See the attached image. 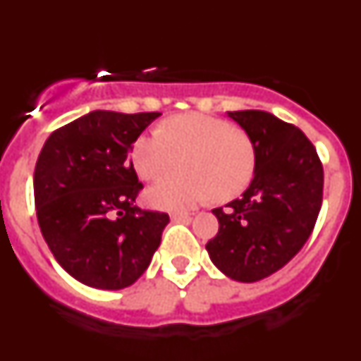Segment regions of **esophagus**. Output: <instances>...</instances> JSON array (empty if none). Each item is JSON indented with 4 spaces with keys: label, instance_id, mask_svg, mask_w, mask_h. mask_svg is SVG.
<instances>
[{
    "label": "esophagus",
    "instance_id": "obj_1",
    "mask_svg": "<svg viewBox=\"0 0 361 361\" xmlns=\"http://www.w3.org/2000/svg\"><path fill=\"white\" fill-rule=\"evenodd\" d=\"M171 220L173 222H190L191 216L188 213H171Z\"/></svg>",
    "mask_w": 361,
    "mask_h": 361
}]
</instances>
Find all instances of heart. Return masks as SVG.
Segmentation results:
<instances>
[{
    "label": "heart",
    "mask_w": 361,
    "mask_h": 361,
    "mask_svg": "<svg viewBox=\"0 0 361 361\" xmlns=\"http://www.w3.org/2000/svg\"><path fill=\"white\" fill-rule=\"evenodd\" d=\"M178 155L183 170L146 191L153 208L175 212L195 208L212 197L233 199L247 188L257 166L253 141L244 130L199 111L162 121L157 132L137 137L130 152L133 170L145 180L166 173Z\"/></svg>",
    "instance_id": "heart-1"
}]
</instances>
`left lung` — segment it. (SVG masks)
<instances>
[{
	"label": "left lung",
	"instance_id": "8db88e82",
	"mask_svg": "<svg viewBox=\"0 0 361 361\" xmlns=\"http://www.w3.org/2000/svg\"><path fill=\"white\" fill-rule=\"evenodd\" d=\"M253 141V180L240 199L215 208L216 237L206 244L212 262L238 282H257L282 269L317 224L324 168L296 126L269 111H228Z\"/></svg>",
	"mask_w": 361,
	"mask_h": 361
}]
</instances>
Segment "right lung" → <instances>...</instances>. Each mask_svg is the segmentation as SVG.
Returning a JSON list of instances; mask_svg holds the SVG:
<instances>
[{"label": "right lung", "instance_id": "obj_1", "mask_svg": "<svg viewBox=\"0 0 361 361\" xmlns=\"http://www.w3.org/2000/svg\"><path fill=\"white\" fill-rule=\"evenodd\" d=\"M159 111L94 110L50 133L34 171L36 213L57 264L85 286L124 289L148 269L170 222L135 204L130 152Z\"/></svg>", "mask_w": 361, "mask_h": 361}]
</instances>
